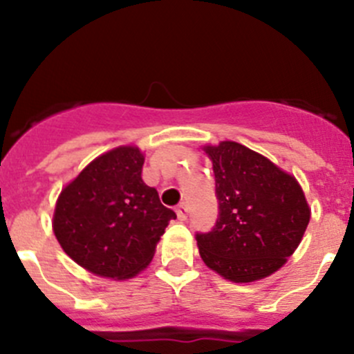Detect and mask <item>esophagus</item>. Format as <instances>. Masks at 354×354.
Instances as JSON below:
<instances>
[{"mask_svg":"<svg viewBox=\"0 0 354 354\" xmlns=\"http://www.w3.org/2000/svg\"><path fill=\"white\" fill-rule=\"evenodd\" d=\"M176 216H178V219H180V221L187 219V217H188L187 203H180V205L176 207Z\"/></svg>","mask_w":354,"mask_h":354,"instance_id":"1","label":"esophagus"}]
</instances>
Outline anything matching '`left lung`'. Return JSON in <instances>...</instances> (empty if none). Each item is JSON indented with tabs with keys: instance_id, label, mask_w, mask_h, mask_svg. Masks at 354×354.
Instances as JSON below:
<instances>
[{
	"instance_id": "1",
	"label": "left lung",
	"mask_w": 354,
	"mask_h": 354,
	"mask_svg": "<svg viewBox=\"0 0 354 354\" xmlns=\"http://www.w3.org/2000/svg\"><path fill=\"white\" fill-rule=\"evenodd\" d=\"M212 160L219 219L197 234L203 263L231 283H255L281 269L310 223L301 185L266 156L233 140L203 145Z\"/></svg>"
}]
</instances>
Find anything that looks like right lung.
I'll use <instances>...</instances> for the list:
<instances>
[{
  "label": "right lung",
  "mask_w": 354,
  "mask_h": 354,
  "mask_svg": "<svg viewBox=\"0 0 354 354\" xmlns=\"http://www.w3.org/2000/svg\"><path fill=\"white\" fill-rule=\"evenodd\" d=\"M145 154L120 145L88 162L56 200L53 231L63 252L99 277L124 281L147 269L176 214L142 180Z\"/></svg>",
  "instance_id": "1"
}]
</instances>
